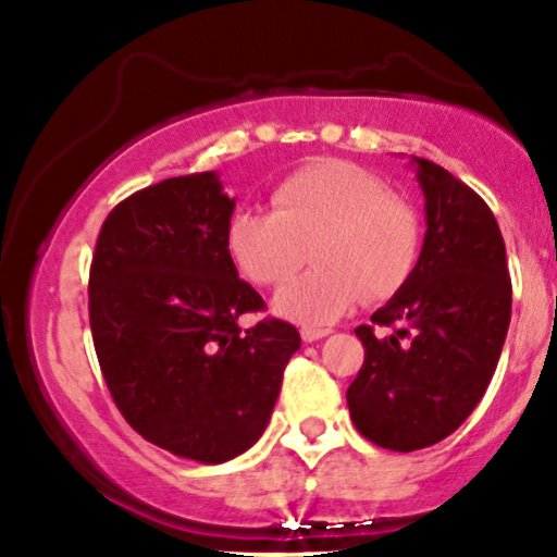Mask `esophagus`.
Returning <instances> with one entry per match:
<instances>
[{
	"label": "esophagus",
	"instance_id": "obj_1",
	"mask_svg": "<svg viewBox=\"0 0 557 557\" xmlns=\"http://www.w3.org/2000/svg\"><path fill=\"white\" fill-rule=\"evenodd\" d=\"M327 335H330L327 327H300V337H304V343H317Z\"/></svg>",
	"mask_w": 557,
	"mask_h": 557
}]
</instances>
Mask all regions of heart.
Masks as SVG:
<instances>
[{"instance_id":"heart-1","label":"heart","mask_w":557,"mask_h":557,"mask_svg":"<svg viewBox=\"0 0 557 557\" xmlns=\"http://www.w3.org/2000/svg\"><path fill=\"white\" fill-rule=\"evenodd\" d=\"M227 259L248 283L280 287L304 261L314 270L274 296V314L330 324L367 304L393 298L419 264L417 209L359 164L322 159L272 190V212L238 209L225 225Z\"/></svg>"}]
</instances>
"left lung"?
Returning a JSON list of instances; mask_svg holds the SVG:
<instances>
[{
	"label": "left lung",
	"instance_id": "obj_1",
	"mask_svg": "<svg viewBox=\"0 0 557 557\" xmlns=\"http://www.w3.org/2000/svg\"><path fill=\"white\" fill-rule=\"evenodd\" d=\"M426 233L408 283L356 327L363 367L350 382L356 430L387 450L430 447L482 400L510 324V277L495 214L469 185L413 157Z\"/></svg>",
	"mask_w": 557,
	"mask_h": 557
}]
</instances>
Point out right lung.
I'll list each match as a JSON object with an SVG mask.
<instances>
[{"mask_svg": "<svg viewBox=\"0 0 557 557\" xmlns=\"http://www.w3.org/2000/svg\"><path fill=\"white\" fill-rule=\"evenodd\" d=\"M235 198L216 172L138 190L101 225L88 317L101 374L140 437L172 456L225 463L261 437L300 348L225 251Z\"/></svg>", "mask_w": 557, "mask_h": 557, "instance_id": "1", "label": "right lung"}]
</instances>
